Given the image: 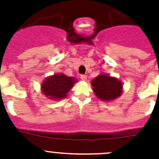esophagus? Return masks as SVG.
Listing matches in <instances>:
<instances>
[{
    "label": "esophagus",
    "instance_id": "esophagus-1",
    "mask_svg": "<svg viewBox=\"0 0 159 159\" xmlns=\"http://www.w3.org/2000/svg\"><path fill=\"white\" fill-rule=\"evenodd\" d=\"M80 79L81 80H87V75H80Z\"/></svg>",
    "mask_w": 159,
    "mask_h": 159
}]
</instances>
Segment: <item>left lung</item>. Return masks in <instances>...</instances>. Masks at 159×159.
Returning <instances> with one entry per match:
<instances>
[{"instance_id": "obj_1", "label": "left lung", "mask_w": 159, "mask_h": 159, "mask_svg": "<svg viewBox=\"0 0 159 159\" xmlns=\"http://www.w3.org/2000/svg\"><path fill=\"white\" fill-rule=\"evenodd\" d=\"M95 95L102 101H111L117 99L123 92V84L116 77L100 74L92 81Z\"/></svg>"}]
</instances>
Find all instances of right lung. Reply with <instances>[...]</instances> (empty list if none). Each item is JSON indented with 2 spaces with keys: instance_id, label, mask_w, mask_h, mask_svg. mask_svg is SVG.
<instances>
[{
  "instance_id": "right-lung-1",
  "label": "right lung",
  "mask_w": 159,
  "mask_h": 159,
  "mask_svg": "<svg viewBox=\"0 0 159 159\" xmlns=\"http://www.w3.org/2000/svg\"><path fill=\"white\" fill-rule=\"evenodd\" d=\"M76 82V79L67 76L63 73L55 74L43 80L41 84V91L48 99L58 100L65 98Z\"/></svg>"
}]
</instances>
